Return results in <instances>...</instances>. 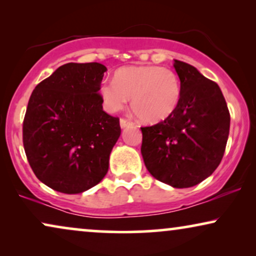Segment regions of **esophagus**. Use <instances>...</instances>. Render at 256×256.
I'll return each instance as SVG.
<instances>
[{"label":"esophagus","mask_w":256,"mask_h":256,"mask_svg":"<svg viewBox=\"0 0 256 256\" xmlns=\"http://www.w3.org/2000/svg\"><path fill=\"white\" fill-rule=\"evenodd\" d=\"M120 126H121V128L130 127V126H132V122L129 121V120H126V118H121V120H120Z\"/></svg>","instance_id":"1"}]
</instances>
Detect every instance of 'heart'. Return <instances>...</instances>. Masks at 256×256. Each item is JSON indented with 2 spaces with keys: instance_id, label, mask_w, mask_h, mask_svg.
<instances>
[{
  "instance_id": "obj_1",
  "label": "heart",
  "mask_w": 256,
  "mask_h": 256,
  "mask_svg": "<svg viewBox=\"0 0 256 256\" xmlns=\"http://www.w3.org/2000/svg\"><path fill=\"white\" fill-rule=\"evenodd\" d=\"M104 107L110 112L122 110L132 98V108L146 124L166 120L180 101V80L174 71L157 65L127 66L118 68L114 80H104L100 87Z\"/></svg>"
}]
</instances>
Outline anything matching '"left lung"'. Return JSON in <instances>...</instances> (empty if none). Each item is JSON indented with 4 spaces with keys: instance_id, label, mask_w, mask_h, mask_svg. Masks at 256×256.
<instances>
[{
    "instance_id": "obj_1",
    "label": "left lung",
    "mask_w": 256,
    "mask_h": 256,
    "mask_svg": "<svg viewBox=\"0 0 256 256\" xmlns=\"http://www.w3.org/2000/svg\"><path fill=\"white\" fill-rule=\"evenodd\" d=\"M182 96L174 114L141 127V154L157 180L174 188L194 186L222 162L230 115L222 90L190 64L174 60Z\"/></svg>"
}]
</instances>
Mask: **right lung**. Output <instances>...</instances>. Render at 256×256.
I'll list each match as a JSON object with an SVG mask.
<instances>
[{
	"label": "right lung",
	"instance_id": "right-lung-1",
	"mask_svg": "<svg viewBox=\"0 0 256 256\" xmlns=\"http://www.w3.org/2000/svg\"><path fill=\"white\" fill-rule=\"evenodd\" d=\"M106 66L68 62L34 87L23 121V146L34 174L62 194H82L106 176L120 138V118L102 110Z\"/></svg>",
	"mask_w": 256,
	"mask_h": 256
}]
</instances>
